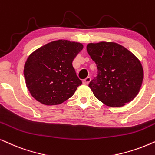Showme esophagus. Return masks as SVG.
<instances>
[{
	"label": "esophagus",
	"instance_id": "esophagus-1",
	"mask_svg": "<svg viewBox=\"0 0 155 155\" xmlns=\"http://www.w3.org/2000/svg\"><path fill=\"white\" fill-rule=\"evenodd\" d=\"M90 77H87V78H85V80H82V83L84 84V85H88L89 84V82H90Z\"/></svg>",
	"mask_w": 155,
	"mask_h": 155
}]
</instances>
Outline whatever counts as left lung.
<instances>
[{
    "label": "left lung",
    "mask_w": 155,
    "mask_h": 155,
    "mask_svg": "<svg viewBox=\"0 0 155 155\" xmlns=\"http://www.w3.org/2000/svg\"><path fill=\"white\" fill-rule=\"evenodd\" d=\"M87 51L97 68V78L89 84L95 97L112 107H122L134 100L144 78L140 60L113 42L89 43Z\"/></svg>",
    "instance_id": "obj_1"
}]
</instances>
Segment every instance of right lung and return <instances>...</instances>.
Wrapping results in <instances>:
<instances>
[{
  "label": "right lung",
  "instance_id": "obj_1",
  "mask_svg": "<svg viewBox=\"0 0 155 155\" xmlns=\"http://www.w3.org/2000/svg\"><path fill=\"white\" fill-rule=\"evenodd\" d=\"M82 48L80 43L58 40L33 52L23 70L32 97L45 105L61 104L71 97L82 84L72 63Z\"/></svg>",
  "mask_w": 155,
  "mask_h": 155
}]
</instances>
